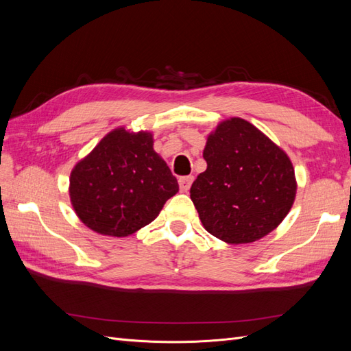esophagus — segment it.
<instances>
[{
	"label": "esophagus",
	"mask_w": 351,
	"mask_h": 351,
	"mask_svg": "<svg viewBox=\"0 0 351 351\" xmlns=\"http://www.w3.org/2000/svg\"><path fill=\"white\" fill-rule=\"evenodd\" d=\"M193 183V176H187V177H180L178 180V184H180V190H182L183 193H187L190 186Z\"/></svg>",
	"instance_id": "1"
}]
</instances>
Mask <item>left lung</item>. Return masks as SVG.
Wrapping results in <instances>:
<instances>
[{
	"mask_svg": "<svg viewBox=\"0 0 351 351\" xmlns=\"http://www.w3.org/2000/svg\"><path fill=\"white\" fill-rule=\"evenodd\" d=\"M208 164L190 189L202 226L228 244L253 243L277 228L297 192L289 155L252 123L231 117L208 134Z\"/></svg>",
	"mask_w": 351,
	"mask_h": 351,
	"instance_id": "8db88e82",
	"label": "left lung"
}]
</instances>
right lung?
Here are the masks:
<instances>
[{
  "label": "right lung",
  "instance_id": "1",
  "mask_svg": "<svg viewBox=\"0 0 351 351\" xmlns=\"http://www.w3.org/2000/svg\"><path fill=\"white\" fill-rule=\"evenodd\" d=\"M178 192L177 178L154 151L152 132L117 127L73 167L70 202L92 231L127 237L159 215Z\"/></svg>",
  "mask_w": 351,
  "mask_h": 351
}]
</instances>
